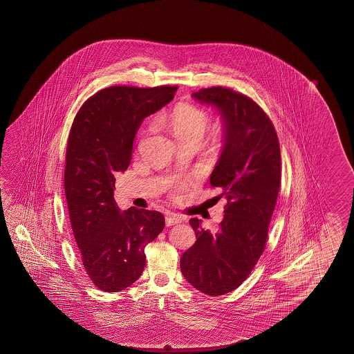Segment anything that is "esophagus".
Here are the masks:
<instances>
[{
  "label": "esophagus",
  "mask_w": 354,
  "mask_h": 354,
  "mask_svg": "<svg viewBox=\"0 0 354 354\" xmlns=\"http://www.w3.org/2000/svg\"><path fill=\"white\" fill-rule=\"evenodd\" d=\"M182 221H183V218H180V215H177V214H174V212H167V226L176 225V224H180V223H182Z\"/></svg>",
  "instance_id": "34e87169"
}]
</instances>
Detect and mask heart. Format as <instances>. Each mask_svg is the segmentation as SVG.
<instances>
[{
    "label": "heart",
    "mask_w": 354,
    "mask_h": 354,
    "mask_svg": "<svg viewBox=\"0 0 354 354\" xmlns=\"http://www.w3.org/2000/svg\"><path fill=\"white\" fill-rule=\"evenodd\" d=\"M209 115L203 109L191 104H178L162 116L159 122L166 125L180 143L197 140L203 142L209 128Z\"/></svg>",
    "instance_id": "b5f03b06"
}]
</instances>
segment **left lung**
Masks as SVG:
<instances>
[{"label": "left lung", "mask_w": 354, "mask_h": 354, "mask_svg": "<svg viewBox=\"0 0 354 354\" xmlns=\"http://www.w3.org/2000/svg\"><path fill=\"white\" fill-rule=\"evenodd\" d=\"M192 97L214 106L223 121L224 143L210 183L227 203L216 233L189 220L197 239L180 257V271L196 290L220 296L241 286L263 253L281 185V151L273 124L253 100L224 87Z\"/></svg>", "instance_id": "1"}]
</instances>
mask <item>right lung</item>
Returning <instances> with one entry per match:
<instances>
[{"instance_id":"1","label":"right lung","mask_w":354,"mask_h":354,"mask_svg":"<svg viewBox=\"0 0 354 354\" xmlns=\"http://www.w3.org/2000/svg\"><path fill=\"white\" fill-rule=\"evenodd\" d=\"M177 91L176 86L98 91L75 115L68 138L64 191L71 225L91 281L106 292L133 285L145 267L144 248L165 229L158 211H122L115 174L125 172L138 129Z\"/></svg>"}]
</instances>
